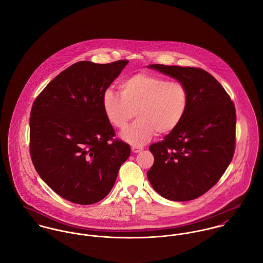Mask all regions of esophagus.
Wrapping results in <instances>:
<instances>
[{"instance_id": "34e87169", "label": "esophagus", "mask_w": 263, "mask_h": 263, "mask_svg": "<svg viewBox=\"0 0 263 263\" xmlns=\"http://www.w3.org/2000/svg\"><path fill=\"white\" fill-rule=\"evenodd\" d=\"M143 147H140V146H133L132 147V151L134 152V153H139V152H141V151H143Z\"/></svg>"}]
</instances>
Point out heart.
Segmentation results:
<instances>
[{
  "label": "heart",
  "instance_id": "heart-1",
  "mask_svg": "<svg viewBox=\"0 0 263 263\" xmlns=\"http://www.w3.org/2000/svg\"><path fill=\"white\" fill-rule=\"evenodd\" d=\"M120 94L106 90L102 97L103 111L114 128L123 130L137 114L139 119L123 134L124 141L143 145L153 136L168 135L182 122L187 112V87L179 81L161 76L138 73L122 80Z\"/></svg>",
  "mask_w": 263,
  "mask_h": 263
}]
</instances>
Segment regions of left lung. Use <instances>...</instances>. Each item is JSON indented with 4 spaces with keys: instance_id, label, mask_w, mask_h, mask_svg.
Returning a JSON list of instances; mask_svg holds the SVG:
<instances>
[{
    "instance_id": "left-lung-1",
    "label": "left lung",
    "mask_w": 263,
    "mask_h": 263,
    "mask_svg": "<svg viewBox=\"0 0 263 263\" xmlns=\"http://www.w3.org/2000/svg\"><path fill=\"white\" fill-rule=\"evenodd\" d=\"M188 89L182 122L149 147L154 164L147 172L153 188L175 201L195 199L225 173L236 147V110L223 86L199 68L151 65Z\"/></svg>"
}]
</instances>
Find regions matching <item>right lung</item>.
<instances>
[{"instance_id": "1", "label": "right lung", "mask_w": 263, "mask_h": 263, "mask_svg": "<svg viewBox=\"0 0 263 263\" xmlns=\"http://www.w3.org/2000/svg\"><path fill=\"white\" fill-rule=\"evenodd\" d=\"M127 60L78 62L57 76L30 112L29 150L41 179L65 199L92 204L111 190L129 157L107 121L102 97Z\"/></svg>"}]
</instances>
